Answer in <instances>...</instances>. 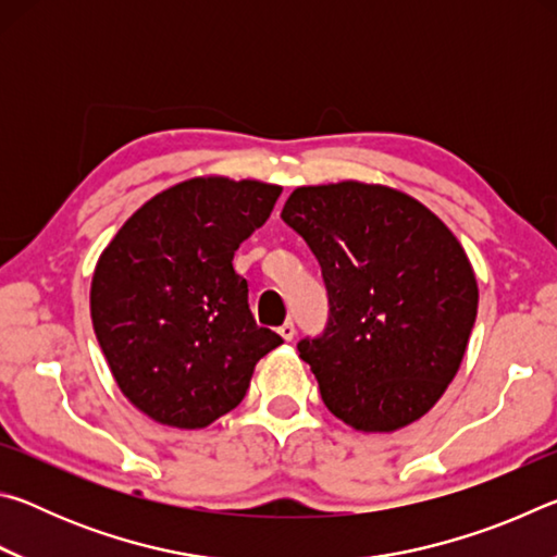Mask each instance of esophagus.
<instances>
[{
    "label": "esophagus",
    "mask_w": 557,
    "mask_h": 557,
    "mask_svg": "<svg viewBox=\"0 0 557 557\" xmlns=\"http://www.w3.org/2000/svg\"><path fill=\"white\" fill-rule=\"evenodd\" d=\"M277 332H280L282 338H285V342H292V338H295V334H297L295 322H285V324H282V326L277 329Z\"/></svg>",
    "instance_id": "34e87169"
}]
</instances>
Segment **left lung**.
Instances as JSON below:
<instances>
[{"mask_svg":"<svg viewBox=\"0 0 557 557\" xmlns=\"http://www.w3.org/2000/svg\"><path fill=\"white\" fill-rule=\"evenodd\" d=\"M322 268L326 326L297 344L322 400L363 432L410 425L455 379L476 319L474 272L435 213L385 186H301L282 209Z\"/></svg>","mask_w":557,"mask_h":557,"instance_id":"8db88e82","label":"left lung"}]
</instances>
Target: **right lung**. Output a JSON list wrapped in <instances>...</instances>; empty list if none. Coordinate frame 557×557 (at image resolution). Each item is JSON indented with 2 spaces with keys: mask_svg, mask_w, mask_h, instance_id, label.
Instances as JSON below:
<instances>
[{
  "mask_svg": "<svg viewBox=\"0 0 557 557\" xmlns=\"http://www.w3.org/2000/svg\"><path fill=\"white\" fill-rule=\"evenodd\" d=\"M282 188L191 178L147 201L102 252L90 314L120 391L162 425L206 428L238 408L262 356L233 256L265 225Z\"/></svg>",
  "mask_w": 557,
  "mask_h": 557,
  "instance_id": "right-lung-1",
  "label": "right lung"
}]
</instances>
